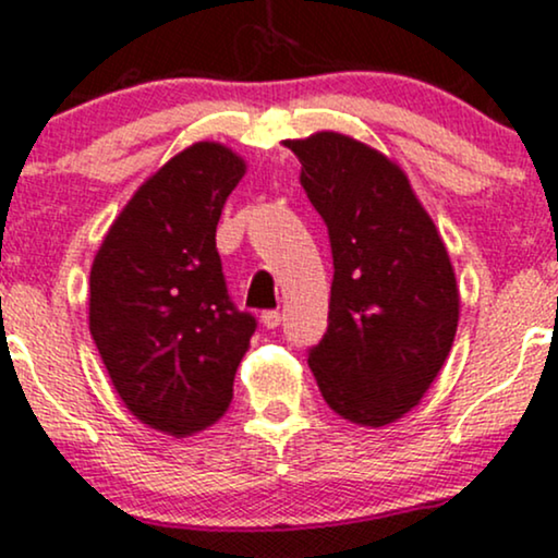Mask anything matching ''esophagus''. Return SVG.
Here are the masks:
<instances>
[{
	"label": "esophagus",
	"mask_w": 558,
	"mask_h": 558,
	"mask_svg": "<svg viewBox=\"0 0 558 558\" xmlns=\"http://www.w3.org/2000/svg\"><path fill=\"white\" fill-rule=\"evenodd\" d=\"M260 324H264L266 329H277V326L281 324V313H279V311H266V313H260Z\"/></svg>",
	"instance_id": "1"
}]
</instances>
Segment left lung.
Here are the masks:
<instances>
[{
  "label": "left lung",
  "mask_w": 558,
  "mask_h": 558,
  "mask_svg": "<svg viewBox=\"0 0 558 558\" xmlns=\"http://www.w3.org/2000/svg\"><path fill=\"white\" fill-rule=\"evenodd\" d=\"M329 227V329L307 365L326 404L363 428L421 404L454 344L460 287L447 245L395 159L320 130L284 141Z\"/></svg>",
  "instance_id": "obj_1"
}]
</instances>
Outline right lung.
<instances>
[{"mask_svg":"<svg viewBox=\"0 0 558 558\" xmlns=\"http://www.w3.org/2000/svg\"><path fill=\"white\" fill-rule=\"evenodd\" d=\"M247 163L198 141L135 190L90 266L88 329L122 404L174 438L232 402L255 318L229 303L216 225Z\"/></svg>","mask_w":558,"mask_h":558,"instance_id":"add662e5","label":"right lung"}]
</instances>
